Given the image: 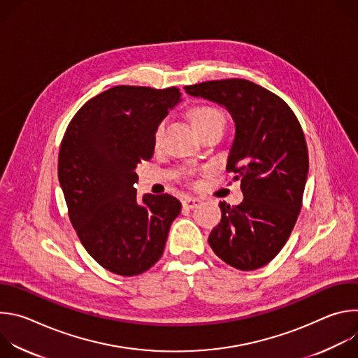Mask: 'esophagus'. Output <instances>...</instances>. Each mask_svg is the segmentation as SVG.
Masks as SVG:
<instances>
[{"mask_svg":"<svg viewBox=\"0 0 358 358\" xmlns=\"http://www.w3.org/2000/svg\"><path fill=\"white\" fill-rule=\"evenodd\" d=\"M182 206H184V208H187V210H192V208H196L198 206H201V199H198V198H194V196H188V198H185V199H184Z\"/></svg>","mask_w":358,"mask_h":358,"instance_id":"esophagus-1","label":"esophagus"}]
</instances>
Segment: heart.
Listing matches in <instances>:
<instances>
[{
  "mask_svg": "<svg viewBox=\"0 0 358 358\" xmlns=\"http://www.w3.org/2000/svg\"><path fill=\"white\" fill-rule=\"evenodd\" d=\"M191 122L195 129L208 126L217 122H225L222 112L211 106H198L191 112Z\"/></svg>",
  "mask_w": 358,
  "mask_h": 358,
  "instance_id": "heart-1",
  "label": "heart"
}]
</instances>
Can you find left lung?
<instances>
[{
    "instance_id": "obj_1",
    "label": "left lung",
    "mask_w": 358,
    "mask_h": 358,
    "mask_svg": "<svg viewBox=\"0 0 358 358\" xmlns=\"http://www.w3.org/2000/svg\"><path fill=\"white\" fill-rule=\"evenodd\" d=\"M185 93L225 108L235 123L227 170L241 180L243 201L220 202L222 218L208 242L225 264L259 269L280 252L301 208L309 156L300 123L279 96L245 79L202 82Z\"/></svg>"
}]
</instances>
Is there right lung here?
<instances>
[{"mask_svg":"<svg viewBox=\"0 0 358 358\" xmlns=\"http://www.w3.org/2000/svg\"><path fill=\"white\" fill-rule=\"evenodd\" d=\"M181 101L177 87L115 86L78 110L59 150L58 178L71 222L90 257L120 276L155 265L181 202L170 194L137 199L134 173L156 145L160 123Z\"/></svg>","mask_w":358,"mask_h":358,"instance_id":"1","label":"right lung"}]
</instances>
